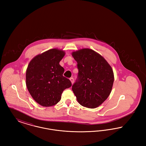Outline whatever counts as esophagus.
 I'll list each match as a JSON object with an SVG mask.
<instances>
[{
    "label": "esophagus",
    "instance_id": "obj_1",
    "mask_svg": "<svg viewBox=\"0 0 146 146\" xmlns=\"http://www.w3.org/2000/svg\"><path fill=\"white\" fill-rule=\"evenodd\" d=\"M70 82H71L72 84H73V83H74V79H73V78H70Z\"/></svg>",
    "mask_w": 146,
    "mask_h": 146
}]
</instances>
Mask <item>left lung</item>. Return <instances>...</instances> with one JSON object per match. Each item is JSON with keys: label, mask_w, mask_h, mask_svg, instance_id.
<instances>
[{"label": "left lung", "mask_w": 146, "mask_h": 146, "mask_svg": "<svg viewBox=\"0 0 146 146\" xmlns=\"http://www.w3.org/2000/svg\"><path fill=\"white\" fill-rule=\"evenodd\" d=\"M78 74L72 85L79 104L89 108L102 104L111 92L114 73L111 66L95 51L82 49L72 52Z\"/></svg>", "instance_id": "left-lung-1"}]
</instances>
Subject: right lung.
<instances>
[{
	"instance_id": "1",
	"label": "right lung",
	"mask_w": 146,
	"mask_h": 146,
	"mask_svg": "<svg viewBox=\"0 0 146 146\" xmlns=\"http://www.w3.org/2000/svg\"><path fill=\"white\" fill-rule=\"evenodd\" d=\"M65 55L64 51L49 50L36 56L26 70V86L35 101L43 107L57 104L63 91L72 86L70 80L63 76L64 70L59 63Z\"/></svg>"
}]
</instances>
